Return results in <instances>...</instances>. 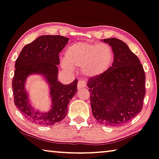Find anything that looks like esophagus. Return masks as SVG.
<instances>
[{"mask_svg":"<svg viewBox=\"0 0 159 159\" xmlns=\"http://www.w3.org/2000/svg\"><path fill=\"white\" fill-rule=\"evenodd\" d=\"M86 87V82L84 80H80L77 83V88L78 89H81V88Z\"/></svg>","mask_w":159,"mask_h":159,"instance_id":"esophagus-1","label":"esophagus"}]
</instances>
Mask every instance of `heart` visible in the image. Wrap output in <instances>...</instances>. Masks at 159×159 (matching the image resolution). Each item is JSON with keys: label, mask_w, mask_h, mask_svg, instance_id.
Here are the masks:
<instances>
[{"label": "heart", "mask_w": 159, "mask_h": 159, "mask_svg": "<svg viewBox=\"0 0 159 159\" xmlns=\"http://www.w3.org/2000/svg\"><path fill=\"white\" fill-rule=\"evenodd\" d=\"M112 56L111 48L106 44L78 43L66 51L62 67L71 70V66H82L83 74L87 77H94L108 69Z\"/></svg>", "instance_id": "heart-1"}]
</instances>
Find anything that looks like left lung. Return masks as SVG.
Here are the masks:
<instances>
[{
    "instance_id": "8db88e82",
    "label": "left lung",
    "mask_w": 159,
    "mask_h": 159,
    "mask_svg": "<svg viewBox=\"0 0 159 159\" xmlns=\"http://www.w3.org/2000/svg\"><path fill=\"white\" fill-rule=\"evenodd\" d=\"M103 41L111 47L114 62L107 71L87 82L92 111L100 124L121 126L143 108L145 72L138 57L125 43L116 38Z\"/></svg>"
}]
</instances>
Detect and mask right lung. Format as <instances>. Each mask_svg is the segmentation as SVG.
Instances as JSON below:
<instances>
[{
	"instance_id": "right-lung-1",
	"label": "right lung",
	"mask_w": 159,
	"mask_h": 159,
	"mask_svg": "<svg viewBox=\"0 0 159 159\" xmlns=\"http://www.w3.org/2000/svg\"><path fill=\"white\" fill-rule=\"evenodd\" d=\"M69 39L60 35H42L24 46L15 64L12 81L14 104L30 121L43 126L60 122L67 114V105L77 92V80L69 84L57 80L59 53ZM33 74H42L50 87L52 106L48 112H39L31 106L25 89L26 79Z\"/></svg>"
}]
</instances>
